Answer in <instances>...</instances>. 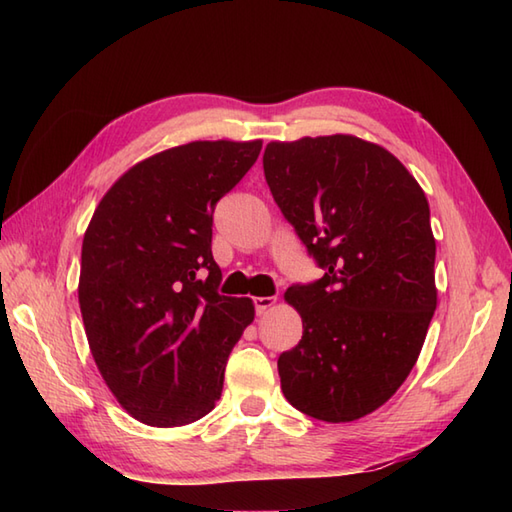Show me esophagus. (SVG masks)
<instances>
[{
    "mask_svg": "<svg viewBox=\"0 0 512 512\" xmlns=\"http://www.w3.org/2000/svg\"><path fill=\"white\" fill-rule=\"evenodd\" d=\"M277 303V297H257L255 299V312L262 317V314H266L270 308H273Z\"/></svg>",
    "mask_w": 512,
    "mask_h": 512,
    "instance_id": "1",
    "label": "esophagus"
}]
</instances>
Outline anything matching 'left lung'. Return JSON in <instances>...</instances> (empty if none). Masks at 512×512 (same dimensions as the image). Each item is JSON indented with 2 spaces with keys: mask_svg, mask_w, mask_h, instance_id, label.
Masks as SVG:
<instances>
[{
  "mask_svg": "<svg viewBox=\"0 0 512 512\" xmlns=\"http://www.w3.org/2000/svg\"><path fill=\"white\" fill-rule=\"evenodd\" d=\"M264 176L321 279L295 284L299 345L279 356L292 407L352 422L396 394L436 312V239L429 202L380 145L334 134L268 143Z\"/></svg>",
  "mask_w": 512,
  "mask_h": 512,
  "instance_id": "obj_1",
  "label": "left lung"
}]
</instances>
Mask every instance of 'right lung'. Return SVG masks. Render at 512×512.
<instances>
[{"label":"right lung","mask_w":512,"mask_h":512,"mask_svg":"<svg viewBox=\"0 0 512 512\" xmlns=\"http://www.w3.org/2000/svg\"><path fill=\"white\" fill-rule=\"evenodd\" d=\"M262 140H195L138 162L96 206L81 248L79 306L96 367L129 416L182 427L222 396L228 354L255 319L217 292L213 211Z\"/></svg>","instance_id":"obj_1"}]
</instances>
